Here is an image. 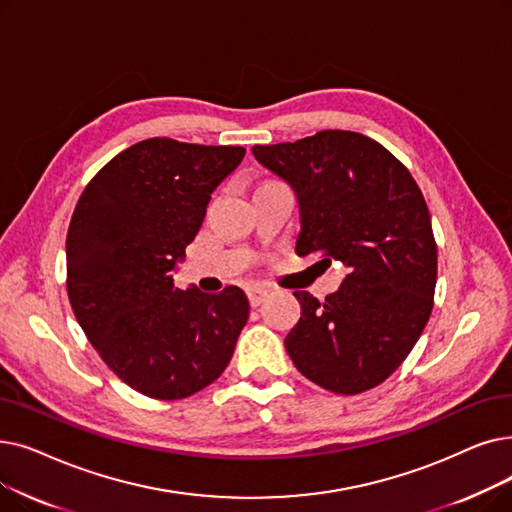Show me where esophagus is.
<instances>
[{"mask_svg": "<svg viewBox=\"0 0 512 512\" xmlns=\"http://www.w3.org/2000/svg\"><path fill=\"white\" fill-rule=\"evenodd\" d=\"M247 295H249L251 307H259L265 299L270 297V288H265V286H251L249 291H247Z\"/></svg>", "mask_w": 512, "mask_h": 512, "instance_id": "34e87169", "label": "esophagus"}]
</instances>
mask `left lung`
<instances>
[{
    "label": "left lung",
    "instance_id": "left-lung-1",
    "mask_svg": "<svg viewBox=\"0 0 512 512\" xmlns=\"http://www.w3.org/2000/svg\"><path fill=\"white\" fill-rule=\"evenodd\" d=\"M291 184L301 211L297 255L337 259L349 274L318 301L295 291L301 318L284 345L311 383L339 395L381 385L425 330L437 282L431 215L410 171L355 131L253 146Z\"/></svg>",
    "mask_w": 512,
    "mask_h": 512
}]
</instances>
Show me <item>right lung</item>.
I'll use <instances>...</instances> for the list:
<instances>
[{
  "label": "right lung",
  "mask_w": 512,
  "mask_h": 512,
  "mask_svg": "<svg viewBox=\"0 0 512 512\" xmlns=\"http://www.w3.org/2000/svg\"><path fill=\"white\" fill-rule=\"evenodd\" d=\"M242 146L150 138L110 159L85 186L66 234V291L104 364L152 399H184L226 370L249 299L173 284L211 192Z\"/></svg>",
  "instance_id": "right-lung-1"
}]
</instances>
